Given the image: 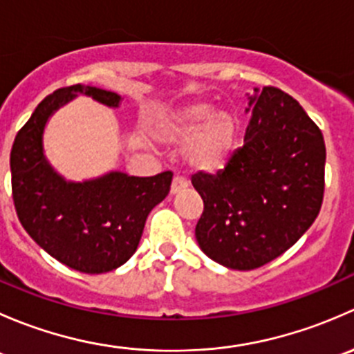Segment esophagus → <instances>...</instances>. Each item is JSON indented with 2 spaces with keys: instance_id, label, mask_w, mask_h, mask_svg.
<instances>
[{
  "instance_id": "34e87169",
  "label": "esophagus",
  "mask_w": 354,
  "mask_h": 354,
  "mask_svg": "<svg viewBox=\"0 0 354 354\" xmlns=\"http://www.w3.org/2000/svg\"><path fill=\"white\" fill-rule=\"evenodd\" d=\"M187 187H188L187 178H183V176H174L173 183H171V194H173V195L180 194V192H183Z\"/></svg>"
}]
</instances>
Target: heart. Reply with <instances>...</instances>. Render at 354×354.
<instances>
[{
    "mask_svg": "<svg viewBox=\"0 0 354 354\" xmlns=\"http://www.w3.org/2000/svg\"><path fill=\"white\" fill-rule=\"evenodd\" d=\"M240 123L230 111H216L209 102H195L167 118L160 135L167 140H187L185 160L203 173L223 169L238 142Z\"/></svg>",
    "mask_w": 354,
    "mask_h": 354,
    "instance_id": "1",
    "label": "heart"
}]
</instances>
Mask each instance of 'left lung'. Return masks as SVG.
Masks as SVG:
<instances>
[{
  "instance_id": "8db88e82",
  "label": "left lung",
  "mask_w": 354,
  "mask_h": 354,
  "mask_svg": "<svg viewBox=\"0 0 354 354\" xmlns=\"http://www.w3.org/2000/svg\"><path fill=\"white\" fill-rule=\"evenodd\" d=\"M255 92L243 147L217 174L192 176L203 200L198 246L234 270L262 267L291 248L319 216L326 187L320 128L281 88Z\"/></svg>"
}]
</instances>
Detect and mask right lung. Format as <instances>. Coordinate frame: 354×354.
<instances>
[{"mask_svg":"<svg viewBox=\"0 0 354 354\" xmlns=\"http://www.w3.org/2000/svg\"><path fill=\"white\" fill-rule=\"evenodd\" d=\"M77 94L109 108L121 101L114 92L80 84L49 94L13 142V203L28 236L53 259L84 274H102L133 255L149 212L169 194L173 173L138 178L113 171L84 183L59 176L46 159L42 133L49 116Z\"/></svg>","mask_w":354,"mask_h":354,"instance_id":"right-lung-1","label":"right lung"}]
</instances>
